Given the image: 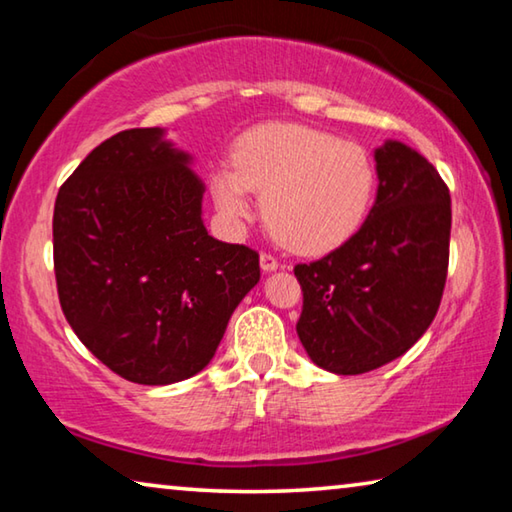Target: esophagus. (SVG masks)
I'll return each instance as SVG.
<instances>
[{"label": "esophagus", "instance_id": "34e87169", "mask_svg": "<svg viewBox=\"0 0 512 512\" xmlns=\"http://www.w3.org/2000/svg\"><path fill=\"white\" fill-rule=\"evenodd\" d=\"M259 264H262L264 273H273V271H277V268H280V262H277V259L271 253L259 255Z\"/></svg>", "mask_w": 512, "mask_h": 512}]
</instances>
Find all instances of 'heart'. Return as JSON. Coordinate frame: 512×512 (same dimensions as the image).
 Returning a JSON list of instances; mask_svg holds the SVG:
<instances>
[{
  "instance_id": "b5f03b06",
  "label": "heart",
  "mask_w": 512,
  "mask_h": 512,
  "mask_svg": "<svg viewBox=\"0 0 512 512\" xmlns=\"http://www.w3.org/2000/svg\"><path fill=\"white\" fill-rule=\"evenodd\" d=\"M375 187V162L361 144L287 121L241 135L235 167L221 164L210 176L225 221L239 228L253 216L255 189L273 235L305 255L329 253L357 235Z\"/></svg>"
}]
</instances>
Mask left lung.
I'll return each mask as SVG.
<instances>
[{"mask_svg":"<svg viewBox=\"0 0 512 512\" xmlns=\"http://www.w3.org/2000/svg\"><path fill=\"white\" fill-rule=\"evenodd\" d=\"M377 198L357 235L293 268L309 359L334 375L381 368L418 343L443 298L452 198L436 167L397 140L375 149Z\"/></svg>","mask_w":512,"mask_h":512,"instance_id":"obj_1","label":"left lung"}]
</instances>
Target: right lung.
<instances>
[{
    "label": "right lung",
    "instance_id": "right-lung-1",
    "mask_svg": "<svg viewBox=\"0 0 512 512\" xmlns=\"http://www.w3.org/2000/svg\"><path fill=\"white\" fill-rule=\"evenodd\" d=\"M203 180L162 128L101 142L54 205L58 298L81 343L133 384L167 386L212 361L259 282L255 250L207 235Z\"/></svg>",
    "mask_w": 512,
    "mask_h": 512
}]
</instances>
